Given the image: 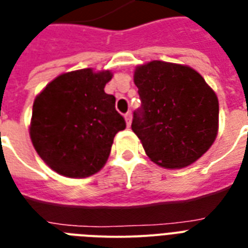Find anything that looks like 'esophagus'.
I'll use <instances>...</instances> for the list:
<instances>
[{
  "instance_id": "1",
  "label": "esophagus",
  "mask_w": 248,
  "mask_h": 248,
  "mask_svg": "<svg viewBox=\"0 0 248 248\" xmlns=\"http://www.w3.org/2000/svg\"><path fill=\"white\" fill-rule=\"evenodd\" d=\"M124 118H125L126 125L130 126V124H132V114H130V112H126L125 116H124Z\"/></svg>"
}]
</instances>
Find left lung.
Masks as SVG:
<instances>
[{"instance_id":"1","label":"left lung","mask_w":248,"mask_h":248,"mask_svg":"<svg viewBox=\"0 0 248 248\" xmlns=\"http://www.w3.org/2000/svg\"><path fill=\"white\" fill-rule=\"evenodd\" d=\"M140 108L132 129L152 161L169 169L191 165L217 134L219 102L189 66L151 61L134 71Z\"/></svg>"}]
</instances>
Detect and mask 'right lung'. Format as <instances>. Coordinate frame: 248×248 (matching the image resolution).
<instances>
[{"label":"right lung","mask_w":248,"mask_h":248,"mask_svg":"<svg viewBox=\"0 0 248 248\" xmlns=\"http://www.w3.org/2000/svg\"><path fill=\"white\" fill-rule=\"evenodd\" d=\"M110 71L92 69L65 73L53 79L33 104L31 138L47 165L70 178H86L105 165L115 134L125 120L105 93Z\"/></svg>","instance_id":"add662e5"}]
</instances>
